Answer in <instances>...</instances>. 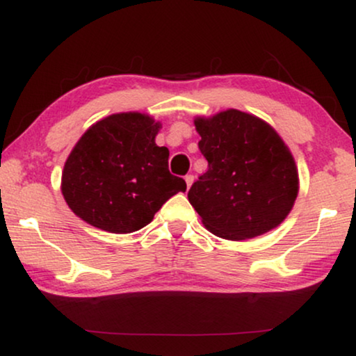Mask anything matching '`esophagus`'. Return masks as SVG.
Here are the masks:
<instances>
[{"mask_svg": "<svg viewBox=\"0 0 356 356\" xmlns=\"http://www.w3.org/2000/svg\"><path fill=\"white\" fill-rule=\"evenodd\" d=\"M184 181H186V186L189 189V188H191L193 181H194V177H193V175H186V177H184Z\"/></svg>", "mask_w": 356, "mask_h": 356, "instance_id": "esophagus-1", "label": "esophagus"}]
</instances>
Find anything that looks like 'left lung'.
<instances>
[{
	"instance_id": "1",
	"label": "left lung",
	"mask_w": 356,
	"mask_h": 356,
	"mask_svg": "<svg viewBox=\"0 0 356 356\" xmlns=\"http://www.w3.org/2000/svg\"><path fill=\"white\" fill-rule=\"evenodd\" d=\"M209 162L188 193L204 227L223 240L264 235L285 220L298 196L293 154L259 116L235 108L194 116Z\"/></svg>"
}]
</instances>
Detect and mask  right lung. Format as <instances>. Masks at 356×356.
I'll list each match as a JSON object with an SVG mask.
<instances>
[{
    "instance_id": "1",
    "label": "right lung",
    "mask_w": 356,
    "mask_h": 356,
    "mask_svg": "<svg viewBox=\"0 0 356 356\" xmlns=\"http://www.w3.org/2000/svg\"><path fill=\"white\" fill-rule=\"evenodd\" d=\"M160 121L123 111L97 121L81 136L61 173V194L81 220L100 230L138 232L177 193L183 178L168 170V149L155 144Z\"/></svg>"
}]
</instances>
